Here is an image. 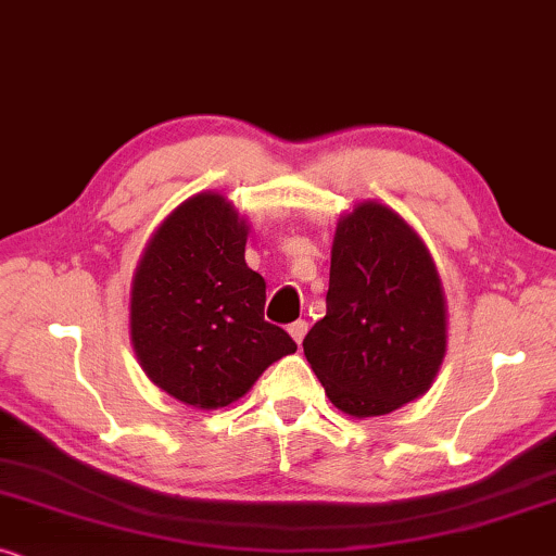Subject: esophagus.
I'll return each mask as SVG.
<instances>
[{
    "label": "esophagus",
    "mask_w": 556,
    "mask_h": 556,
    "mask_svg": "<svg viewBox=\"0 0 556 556\" xmlns=\"http://www.w3.org/2000/svg\"><path fill=\"white\" fill-rule=\"evenodd\" d=\"M287 330H290V336L294 338V343H302V338H305L307 336V323L305 320H298V323H292L290 325V328H287Z\"/></svg>",
    "instance_id": "esophagus-1"
}]
</instances>
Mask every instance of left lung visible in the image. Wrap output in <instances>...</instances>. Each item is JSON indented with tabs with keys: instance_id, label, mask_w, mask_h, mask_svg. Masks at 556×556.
I'll return each mask as SVG.
<instances>
[{
	"instance_id": "8db88e82",
	"label": "left lung",
	"mask_w": 556,
	"mask_h": 556,
	"mask_svg": "<svg viewBox=\"0 0 556 556\" xmlns=\"http://www.w3.org/2000/svg\"><path fill=\"white\" fill-rule=\"evenodd\" d=\"M325 394L348 417L425 396L447 353V300L421 236L379 201L338 218L328 313L302 340Z\"/></svg>"
}]
</instances>
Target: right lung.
Segmentation results:
<instances>
[{
	"label": "right lung",
	"mask_w": 556,
	"mask_h": 556,
	"mask_svg": "<svg viewBox=\"0 0 556 556\" xmlns=\"http://www.w3.org/2000/svg\"><path fill=\"white\" fill-rule=\"evenodd\" d=\"M249 224L220 192L182 201L147 241L129 292V336L154 387L192 409L247 394L298 351L264 320L266 282L247 266Z\"/></svg>",
	"instance_id": "obj_1"
}]
</instances>
